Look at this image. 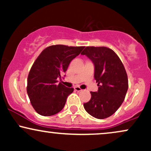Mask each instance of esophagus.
<instances>
[{
    "label": "esophagus",
    "mask_w": 151,
    "mask_h": 151,
    "mask_svg": "<svg viewBox=\"0 0 151 151\" xmlns=\"http://www.w3.org/2000/svg\"><path fill=\"white\" fill-rule=\"evenodd\" d=\"M74 90H75V91H81V90H82L80 87H79V86H74Z\"/></svg>",
    "instance_id": "esophagus-1"
}]
</instances>
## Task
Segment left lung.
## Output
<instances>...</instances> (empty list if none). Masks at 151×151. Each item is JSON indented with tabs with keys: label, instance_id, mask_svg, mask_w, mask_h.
Listing matches in <instances>:
<instances>
[{
	"label": "left lung",
	"instance_id": "obj_1",
	"mask_svg": "<svg viewBox=\"0 0 151 151\" xmlns=\"http://www.w3.org/2000/svg\"><path fill=\"white\" fill-rule=\"evenodd\" d=\"M81 55L87 56L94 65V79L99 86L91 91V99L84 104L86 111L99 119L114 114L124 101L129 81L120 58L106 47H86Z\"/></svg>",
	"mask_w": 151,
	"mask_h": 151
}]
</instances>
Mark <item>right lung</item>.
Segmentation results:
<instances>
[{"instance_id": "obj_1", "label": "right lung", "mask_w": 151, "mask_h": 151, "mask_svg": "<svg viewBox=\"0 0 151 151\" xmlns=\"http://www.w3.org/2000/svg\"><path fill=\"white\" fill-rule=\"evenodd\" d=\"M84 48L56 45L47 47L40 54L29 72L27 85L30 103L37 114L50 116L64 108L74 89L58 84V78Z\"/></svg>"}]
</instances>
